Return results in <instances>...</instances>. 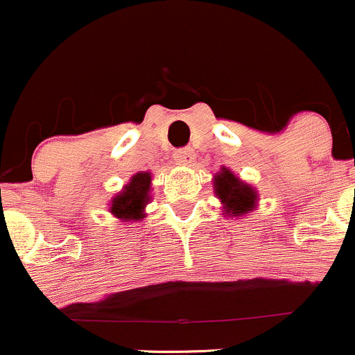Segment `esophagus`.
<instances>
[{"label": "esophagus", "instance_id": "34e87169", "mask_svg": "<svg viewBox=\"0 0 355 355\" xmlns=\"http://www.w3.org/2000/svg\"><path fill=\"white\" fill-rule=\"evenodd\" d=\"M196 155H193V150L190 147H184V149H178L174 153V159L178 163H183V165H188V163H192Z\"/></svg>", "mask_w": 355, "mask_h": 355}]
</instances>
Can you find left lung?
Segmentation results:
<instances>
[{"label": "left lung", "mask_w": 355, "mask_h": 355, "mask_svg": "<svg viewBox=\"0 0 355 355\" xmlns=\"http://www.w3.org/2000/svg\"><path fill=\"white\" fill-rule=\"evenodd\" d=\"M213 190L222 205L224 216H243L258 208V190L241 181L231 168L222 167L213 180Z\"/></svg>", "instance_id": "8db88e82"}]
</instances>
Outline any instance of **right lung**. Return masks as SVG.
<instances>
[{"mask_svg":"<svg viewBox=\"0 0 355 355\" xmlns=\"http://www.w3.org/2000/svg\"><path fill=\"white\" fill-rule=\"evenodd\" d=\"M153 174L137 172L122 190L110 200L108 211L121 222H139L146 218V206L150 202Z\"/></svg>","mask_w":355,"mask_h":355,"instance_id":"right-lung-1","label":"right lung"}]
</instances>
